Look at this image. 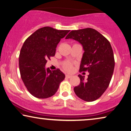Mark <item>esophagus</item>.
I'll use <instances>...</instances> for the list:
<instances>
[{
  "mask_svg": "<svg viewBox=\"0 0 131 131\" xmlns=\"http://www.w3.org/2000/svg\"><path fill=\"white\" fill-rule=\"evenodd\" d=\"M72 76L70 75V74H66V78H70Z\"/></svg>",
  "mask_w": 131,
  "mask_h": 131,
  "instance_id": "1",
  "label": "esophagus"
}]
</instances>
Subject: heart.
<instances>
[{
  "mask_svg": "<svg viewBox=\"0 0 131 131\" xmlns=\"http://www.w3.org/2000/svg\"><path fill=\"white\" fill-rule=\"evenodd\" d=\"M62 66H63V69L68 72L71 71L72 70V68H73L72 63L69 61L64 62L63 64H62Z\"/></svg>",
  "mask_w": 131,
  "mask_h": 131,
  "instance_id": "heart-1",
  "label": "heart"
}]
</instances>
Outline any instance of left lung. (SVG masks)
<instances>
[{"label":"left lung","mask_w":131,"mask_h":131,"mask_svg":"<svg viewBox=\"0 0 131 131\" xmlns=\"http://www.w3.org/2000/svg\"><path fill=\"white\" fill-rule=\"evenodd\" d=\"M66 39H73L82 45L84 53L80 72H89L88 78L79 74L80 84L74 88L77 96L90 102L100 98L108 87L113 76L115 61L108 40L91 28L72 30Z\"/></svg>","instance_id":"1"}]
</instances>
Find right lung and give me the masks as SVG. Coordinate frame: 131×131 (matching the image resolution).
<instances>
[{
	"mask_svg": "<svg viewBox=\"0 0 131 131\" xmlns=\"http://www.w3.org/2000/svg\"><path fill=\"white\" fill-rule=\"evenodd\" d=\"M69 30H58L44 27L28 37L19 55V69L21 79L28 91L38 99L54 95L65 75L60 69H45L47 59L55 56L56 48Z\"/></svg>",
	"mask_w": 131,
	"mask_h": 131,
	"instance_id": "obj_1",
	"label": "right lung"
}]
</instances>
